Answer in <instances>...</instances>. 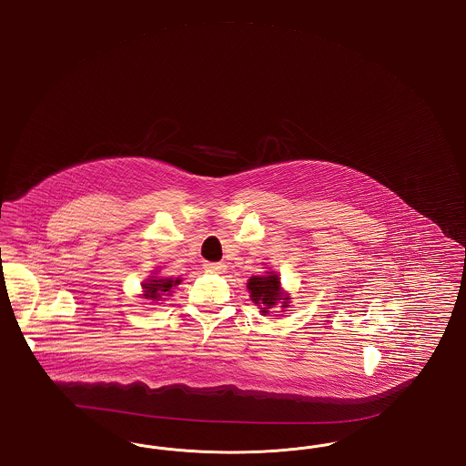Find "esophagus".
<instances>
[{"instance_id": "1", "label": "esophagus", "mask_w": 466, "mask_h": 466, "mask_svg": "<svg viewBox=\"0 0 466 466\" xmlns=\"http://www.w3.org/2000/svg\"><path fill=\"white\" fill-rule=\"evenodd\" d=\"M205 270L206 272H211V274H222L225 270V265L222 261H206Z\"/></svg>"}]
</instances>
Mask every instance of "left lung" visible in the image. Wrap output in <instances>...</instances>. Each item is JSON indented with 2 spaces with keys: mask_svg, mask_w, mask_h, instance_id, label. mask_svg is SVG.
<instances>
[{
  "mask_svg": "<svg viewBox=\"0 0 466 466\" xmlns=\"http://www.w3.org/2000/svg\"><path fill=\"white\" fill-rule=\"evenodd\" d=\"M279 278L276 274H267V276H253L248 280V289L251 293V299L260 307V312L265 316L268 314V309L282 305H288V297L280 293Z\"/></svg>",
  "mask_w": 466,
  "mask_h": 466,
  "instance_id": "obj_1",
  "label": "left lung"
}]
</instances>
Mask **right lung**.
<instances>
[{"label": "right lung", "instance_id": "add662e5", "mask_svg": "<svg viewBox=\"0 0 466 466\" xmlns=\"http://www.w3.org/2000/svg\"><path fill=\"white\" fill-rule=\"evenodd\" d=\"M180 284V279H173V278H165V279H149L146 284H142L144 288V297L150 301H157L171 293V288Z\"/></svg>", "mask_w": 466, "mask_h": 466}]
</instances>
